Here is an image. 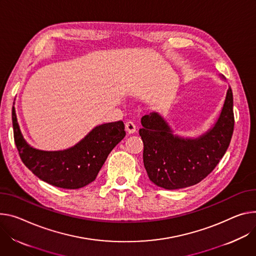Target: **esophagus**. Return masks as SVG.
Wrapping results in <instances>:
<instances>
[{"mask_svg": "<svg viewBox=\"0 0 256 256\" xmlns=\"http://www.w3.org/2000/svg\"><path fill=\"white\" fill-rule=\"evenodd\" d=\"M126 130H128L130 134H134V132L136 130V126L134 124V122L128 120V122L126 124Z\"/></svg>", "mask_w": 256, "mask_h": 256, "instance_id": "1", "label": "esophagus"}]
</instances>
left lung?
<instances>
[{"mask_svg":"<svg viewBox=\"0 0 256 256\" xmlns=\"http://www.w3.org/2000/svg\"><path fill=\"white\" fill-rule=\"evenodd\" d=\"M141 124L138 134L144 143V166L150 180L166 190L190 187L214 170L228 148L235 124L233 92L228 86L216 122L198 138L174 134L157 112L144 115Z\"/></svg>","mask_w":256,"mask_h":256,"instance_id":"left-lung-1","label":"left lung"}]
</instances>
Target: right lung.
<instances>
[{"label":"right lung","mask_w":256,"mask_h":256,"mask_svg":"<svg viewBox=\"0 0 256 256\" xmlns=\"http://www.w3.org/2000/svg\"><path fill=\"white\" fill-rule=\"evenodd\" d=\"M14 141L26 166L38 178L63 189H80L95 180L112 149L126 136L124 122L92 128L72 148L42 151L32 148L23 138L15 108H12Z\"/></svg>","instance_id":"right-lung-1"}]
</instances>
